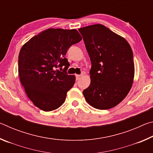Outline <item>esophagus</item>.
I'll return each instance as SVG.
<instances>
[{
  "mask_svg": "<svg viewBox=\"0 0 153 153\" xmlns=\"http://www.w3.org/2000/svg\"><path fill=\"white\" fill-rule=\"evenodd\" d=\"M83 76V74H80V75H76V80H79L80 79V77Z\"/></svg>",
  "mask_w": 153,
  "mask_h": 153,
  "instance_id": "obj_1",
  "label": "esophagus"
}]
</instances>
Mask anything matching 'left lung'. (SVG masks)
<instances>
[{
  "instance_id": "1",
  "label": "left lung",
  "mask_w": 153,
  "mask_h": 153,
  "mask_svg": "<svg viewBox=\"0 0 153 153\" xmlns=\"http://www.w3.org/2000/svg\"><path fill=\"white\" fill-rule=\"evenodd\" d=\"M78 30L92 63L91 82L83 94L94 108L109 109L122 101L132 86V50L125 38L103 25H91Z\"/></svg>"
}]
</instances>
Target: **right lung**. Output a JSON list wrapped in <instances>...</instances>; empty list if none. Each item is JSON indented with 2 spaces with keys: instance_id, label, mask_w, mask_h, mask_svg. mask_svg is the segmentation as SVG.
Here are the masks:
<instances>
[{
  "instance_id": "add662e5",
  "label": "right lung",
  "mask_w": 153,
  "mask_h": 153,
  "mask_svg": "<svg viewBox=\"0 0 153 153\" xmlns=\"http://www.w3.org/2000/svg\"><path fill=\"white\" fill-rule=\"evenodd\" d=\"M81 40V36L75 29L49 28L33 36L21 48L19 79L36 107L51 111L63 104L67 92L76 81L74 75L66 73L69 63L65 56L72 45ZM63 66V72L56 69Z\"/></svg>"
}]
</instances>
